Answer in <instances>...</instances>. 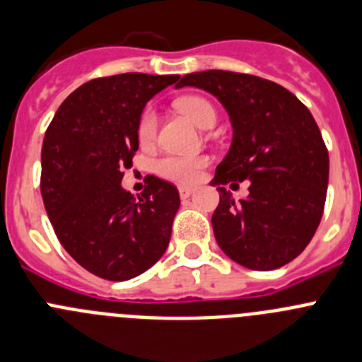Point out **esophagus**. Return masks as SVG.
Instances as JSON below:
<instances>
[{
	"mask_svg": "<svg viewBox=\"0 0 362 362\" xmlns=\"http://www.w3.org/2000/svg\"><path fill=\"white\" fill-rule=\"evenodd\" d=\"M178 192H180V198H189L194 192V189L189 187V185H180L178 187Z\"/></svg>",
	"mask_w": 362,
	"mask_h": 362,
	"instance_id": "obj_1",
	"label": "esophagus"
}]
</instances>
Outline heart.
Here are the masks:
<instances>
[{
  "mask_svg": "<svg viewBox=\"0 0 362 362\" xmlns=\"http://www.w3.org/2000/svg\"><path fill=\"white\" fill-rule=\"evenodd\" d=\"M177 109L185 117L200 128H209L216 123V110L205 98L184 96L177 100ZM157 134V114L153 109H144L137 123V135L143 144L151 143ZM207 157H180V155H165L155 162V171L168 180L192 184L200 180L204 168L207 165Z\"/></svg>",
  "mask_w": 362,
  "mask_h": 362,
  "instance_id": "1",
  "label": "heart"
}]
</instances>
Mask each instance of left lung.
<instances>
[{
	"mask_svg": "<svg viewBox=\"0 0 362 362\" xmlns=\"http://www.w3.org/2000/svg\"><path fill=\"white\" fill-rule=\"evenodd\" d=\"M219 100L232 123V144L216 168L219 205L212 228L232 261L257 272L298 257L322 221L329 151L305 105L288 89L253 74L202 71L177 83ZM250 180L235 202L224 185Z\"/></svg>",
	"mask_w": 362,
	"mask_h": 362,
	"instance_id": "obj_1",
	"label": "left lung"
}]
</instances>
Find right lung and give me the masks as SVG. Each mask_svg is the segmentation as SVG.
<instances>
[{
	"label": "right lung",
	"instance_id": "obj_1",
	"mask_svg": "<svg viewBox=\"0 0 362 362\" xmlns=\"http://www.w3.org/2000/svg\"><path fill=\"white\" fill-rule=\"evenodd\" d=\"M178 78L123 73L90 80L64 100L44 135L40 194L53 230L74 261L105 280L141 275L170 245L177 187L150 175L135 198L121 180L139 148L144 105Z\"/></svg>",
	"mask_w": 362,
	"mask_h": 362
}]
</instances>
